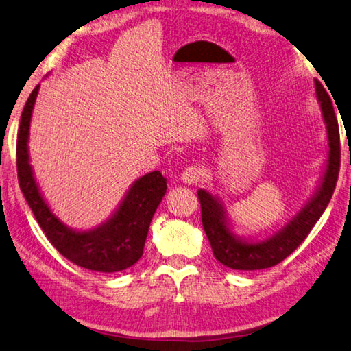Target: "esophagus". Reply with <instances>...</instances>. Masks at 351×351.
I'll list each match as a JSON object with an SVG mask.
<instances>
[{
  "mask_svg": "<svg viewBox=\"0 0 351 351\" xmlns=\"http://www.w3.org/2000/svg\"><path fill=\"white\" fill-rule=\"evenodd\" d=\"M201 176H203V169H201L199 165L192 164L184 169V171L181 173V180L186 184H195L201 180Z\"/></svg>",
  "mask_w": 351,
  "mask_h": 351,
  "instance_id": "esophagus-1",
  "label": "esophagus"
}]
</instances>
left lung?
<instances>
[{"label":"left lung","mask_w":351,"mask_h":351,"mask_svg":"<svg viewBox=\"0 0 351 351\" xmlns=\"http://www.w3.org/2000/svg\"><path fill=\"white\" fill-rule=\"evenodd\" d=\"M316 96L322 106L326 130H328V164H326L322 186L317 190L316 197L297 213V217L285 226L280 232L261 243L237 240L226 224L224 210L218 204V201L206 190L197 192L201 204V221H203L204 232L209 239L212 252L219 263L228 268L257 271L278 265L302 245V241L311 232L314 224L317 223V219L328 206L336 189L341 167L339 125H337V117L328 93L319 80H316Z\"/></svg>","instance_id":"obj_1"}]
</instances>
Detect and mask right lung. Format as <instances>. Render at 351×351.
Here are the masks:
<instances>
[{
    "label": "right lung",
    "instance_id": "right-lung-1",
    "mask_svg": "<svg viewBox=\"0 0 351 351\" xmlns=\"http://www.w3.org/2000/svg\"><path fill=\"white\" fill-rule=\"evenodd\" d=\"M37 93L38 85L34 88L25 105L16 136L19 184L35 219L51 245L77 266L97 272H117L130 268L142 257L148 228L167 190V181L161 171L154 170L133 184L108 223L90 232H75L68 229L45 203L29 164V122Z\"/></svg>",
    "mask_w": 351,
    "mask_h": 351
}]
</instances>
